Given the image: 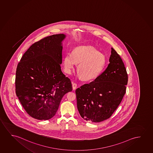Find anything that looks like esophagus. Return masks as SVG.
<instances>
[{
	"label": "esophagus",
	"instance_id": "1",
	"mask_svg": "<svg viewBox=\"0 0 153 153\" xmlns=\"http://www.w3.org/2000/svg\"><path fill=\"white\" fill-rule=\"evenodd\" d=\"M77 87V84L75 82H73V88L74 90L76 89V88Z\"/></svg>",
	"mask_w": 153,
	"mask_h": 153
}]
</instances>
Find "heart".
<instances>
[{"mask_svg": "<svg viewBox=\"0 0 153 153\" xmlns=\"http://www.w3.org/2000/svg\"><path fill=\"white\" fill-rule=\"evenodd\" d=\"M106 63L105 56L92 46H80L74 49L73 53H67L64 59L65 70L71 74L76 64L78 74L82 79L91 80L98 76Z\"/></svg>", "mask_w": 153, "mask_h": 153, "instance_id": "1", "label": "heart"}]
</instances>
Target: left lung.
<instances>
[{
	"label": "left lung",
	"mask_w": 153,
	"mask_h": 153,
	"mask_svg": "<svg viewBox=\"0 0 153 153\" xmlns=\"http://www.w3.org/2000/svg\"><path fill=\"white\" fill-rule=\"evenodd\" d=\"M109 62L105 70L93 82L76 90L78 110L88 122H100L110 118L126 93L127 71L112 48Z\"/></svg>",
	"instance_id": "obj_1"
}]
</instances>
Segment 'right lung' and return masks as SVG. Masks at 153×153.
<instances>
[{
    "label": "right lung",
    "mask_w": 153,
    "mask_h": 153,
    "mask_svg": "<svg viewBox=\"0 0 153 153\" xmlns=\"http://www.w3.org/2000/svg\"><path fill=\"white\" fill-rule=\"evenodd\" d=\"M63 34H54L33 43L17 65V97L28 115L38 120L54 116L64 95L72 91L69 78L61 71Z\"/></svg>",
    "instance_id": "obj_1"
}]
</instances>
